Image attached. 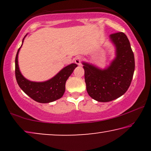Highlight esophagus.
Instances as JSON below:
<instances>
[{"label": "esophagus", "instance_id": "esophagus-1", "mask_svg": "<svg viewBox=\"0 0 151 151\" xmlns=\"http://www.w3.org/2000/svg\"><path fill=\"white\" fill-rule=\"evenodd\" d=\"M81 62H82V58L80 56H77L75 58V63L77 64L78 65H81Z\"/></svg>", "mask_w": 151, "mask_h": 151}]
</instances>
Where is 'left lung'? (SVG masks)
<instances>
[{"mask_svg":"<svg viewBox=\"0 0 151 151\" xmlns=\"http://www.w3.org/2000/svg\"><path fill=\"white\" fill-rule=\"evenodd\" d=\"M115 47V56L105 69L82 62L86 91L91 98L107 102L127 92L135 71V58L127 36L122 32L109 36Z\"/></svg>","mask_w":151,"mask_h":151,"instance_id":"obj_1","label":"left lung"}]
</instances>
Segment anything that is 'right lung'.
Returning a JSON list of instances; mask_svg holds the SVG:
<instances>
[{"label": "right lung", "instance_id": "1", "mask_svg": "<svg viewBox=\"0 0 151 151\" xmlns=\"http://www.w3.org/2000/svg\"><path fill=\"white\" fill-rule=\"evenodd\" d=\"M26 36L22 40V43ZM22 45L18 49L15 60L16 78L20 88L31 98L40 103L52 102L61 98L65 91L66 81L78 65L72 63L64 67L55 76L46 81H30L22 76L18 66V53Z\"/></svg>", "mask_w": 151, "mask_h": 151}]
</instances>
